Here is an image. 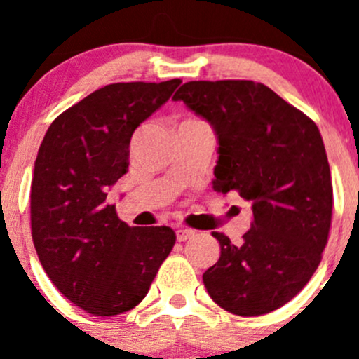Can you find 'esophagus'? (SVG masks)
<instances>
[{"label":"esophagus","mask_w":359,"mask_h":359,"mask_svg":"<svg viewBox=\"0 0 359 359\" xmlns=\"http://www.w3.org/2000/svg\"><path fill=\"white\" fill-rule=\"evenodd\" d=\"M194 234H196V231L186 229V227H179V229L175 231L177 241H186V240H189V238H193Z\"/></svg>","instance_id":"34e87169"}]
</instances>
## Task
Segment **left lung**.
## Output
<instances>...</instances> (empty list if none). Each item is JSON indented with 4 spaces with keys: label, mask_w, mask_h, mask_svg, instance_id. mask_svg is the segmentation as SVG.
<instances>
[{
    "label": "left lung",
    "mask_w": 359,
    "mask_h": 359,
    "mask_svg": "<svg viewBox=\"0 0 359 359\" xmlns=\"http://www.w3.org/2000/svg\"><path fill=\"white\" fill-rule=\"evenodd\" d=\"M212 125L219 142L213 189L252 201L243 243L222 233L206 292L238 316L285 306L321 262L332 224L330 165L316 123L262 83H184L173 95Z\"/></svg>",
    "instance_id": "obj_1"
}]
</instances>
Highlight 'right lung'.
<instances>
[{
  "label": "right lung",
  "mask_w": 359,
  "mask_h": 359,
  "mask_svg": "<svg viewBox=\"0 0 359 359\" xmlns=\"http://www.w3.org/2000/svg\"><path fill=\"white\" fill-rule=\"evenodd\" d=\"M180 79L112 83L57 116L31 182V231L52 283L93 316L133 309L175 245L170 227H130L107 203L128 170L130 139Z\"/></svg>",
  "instance_id": "1"
}]
</instances>
